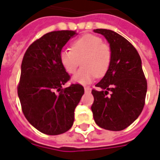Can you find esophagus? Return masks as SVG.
Listing matches in <instances>:
<instances>
[{
  "label": "esophagus",
  "instance_id": "1",
  "mask_svg": "<svg viewBox=\"0 0 160 160\" xmlns=\"http://www.w3.org/2000/svg\"><path fill=\"white\" fill-rule=\"evenodd\" d=\"M84 89H85V92H91V88H90V87H85Z\"/></svg>",
  "mask_w": 160,
  "mask_h": 160
}]
</instances>
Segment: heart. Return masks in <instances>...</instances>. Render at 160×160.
Returning a JSON list of instances; mask_svg holds the SVG:
<instances>
[{
    "mask_svg": "<svg viewBox=\"0 0 160 160\" xmlns=\"http://www.w3.org/2000/svg\"><path fill=\"white\" fill-rule=\"evenodd\" d=\"M82 59L80 69L72 78L74 83L87 85L92 83L97 75L103 76L107 73L112 61V50L101 37L86 35L71 44V50L62 49L59 53V61L68 74L76 71Z\"/></svg>",
    "mask_w": 160,
    "mask_h": 160,
    "instance_id": "heart-1",
    "label": "heart"
}]
</instances>
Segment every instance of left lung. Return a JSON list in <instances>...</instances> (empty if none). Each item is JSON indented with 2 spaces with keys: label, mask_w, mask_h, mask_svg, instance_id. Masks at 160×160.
Instances as JSON below:
<instances>
[{
  "label": "left lung",
  "mask_w": 160,
  "mask_h": 160,
  "mask_svg": "<svg viewBox=\"0 0 160 160\" xmlns=\"http://www.w3.org/2000/svg\"><path fill=\"white\" fill-rule=\"evenodd\" d=\"M93 31L106 38L112 50L111 64L92 90V106L96 124L108 131H122L140 115L145 104L147 80L142 60L132 45L116 32L105 29Z\"/></svg>",
  "instance_id": "1"
}]
</instances>
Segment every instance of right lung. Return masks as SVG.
Returning a JSON list of instances; mask_svg holds the SVG:
<instances>
[{"mask_svg": "<svg viewBox=\"0 0 160 160\" xmlns=\"http://www.w3.org/2000/svg\"><path fill=\"white\" fill-rule=\"evenodd\" d=\"M76 35L72 30L47 33L34 41L23 56L18 95L27 120L44 134L68 131L84 94L80 84L62 89L70 76L60 63L59 53Z\"/></svg>", "mask_w": 160, "mask_h": 160, "instance_id": "add662e5", "label": "right lung"}]
</instances>
